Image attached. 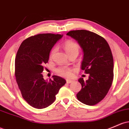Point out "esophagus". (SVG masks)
Masks as SVG:
<instances>
[{
    "label": "esophagus",
    "mask_w": 129,
    "mask_h": 129,
    "mask_svg": "<svg viewBox=\"0 0 129 129\" xmlns=\"http://www.w3.org/2000/svg\"><path fill=\"white\" fill-rule=\"evenodd\" d=\"M66 81H67V83L68 84H69V83H72L73 82V80H66Z\"/></svg>",
    "instance_id": "1"
}]
</instances>
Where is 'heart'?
<instances>
[{
    "label": "heart",
    "instance_id": "b5f03b06",
    "mask_svg": "<svg viewBox=\"0 0 129 129\" xmlns=\"http://www.w3.org/2000/svg\"><path fill=\"white\" fill-rule=\"evenodd\" d=\"M63 49H64L66 53L69 56L71 53H78L79 50H80V46L76 42H73L72 40H67L63 44ZM56 48H53L52 49L51 52L50 54V57H52L54 54L56 52ZM56 72L59 75L63 76V77L70 78L72 77L73 75V70L70 68L62 67L57 69L56 70Z\"/></svg>",
    "mask_w": 129,
    "mask_h": 129
}]
</instances>
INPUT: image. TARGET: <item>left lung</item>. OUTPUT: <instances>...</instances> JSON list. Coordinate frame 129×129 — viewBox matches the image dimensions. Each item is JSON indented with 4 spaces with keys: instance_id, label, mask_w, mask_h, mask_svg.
Returning a JSON list of instances; mask_svg holds the SVG:
<instances>
[{
    "instance_id": "8db88e82",
    "label": "left lung",
    "mask_w": 129,
    "mask_h": 129,
    "mask_svg": "<svg viewBox=\"0 0 129 129\" xmlns=\"http://www.w3.org/2000/svg\"><path fill=\"white\" fill-rule=\"evenodd\" d=\"M67 35L76 40L83 51L81 69L89 74V79L78 80L81 89L78 100L87 105H94L105 98L113 80V58L108 43L102 37L89 30H72Z\"/></svg>"
}]
</instances>
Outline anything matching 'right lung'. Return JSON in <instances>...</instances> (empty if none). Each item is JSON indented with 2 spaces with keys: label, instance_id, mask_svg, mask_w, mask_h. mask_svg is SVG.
I'll return each instance as SVG.
<instances>
[{
  "label": "right lung",
  "instance_id": "obj_1",
  "mask_svg": "<svg viewBox=\"0 0 129 129\" xmlns=\"http://www.w3.org/2000/svg\"><path fill=\"white\" fill-rule=\"evenodd\" d=\"M63 35L40 34L30 37L21 44L15 59V76L22 97L32 107L42 109L51 105L56 95L66 83L54 75L45 80L42 73L49 60L50 51Z\"/></svg>",
  "mask_w": 129,
  "mask_h": 129
}]
</instances>
